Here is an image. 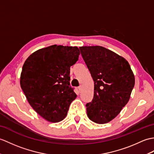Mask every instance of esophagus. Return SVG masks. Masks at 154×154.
Instances as JSON below:
<instances>
[{
	"label": "esophagus",
	"mask_w": 154,
	"mask_h": 154,
	"mask_svg": "<svg viewBox=\"0 0 154 154\" xmlns=\"http://www.w3.org/2000/svg\"><path fill=\"white\" fill-rule=\"evenodd\" d=\"M78 89H79V92H81L82 91V89H83V87H82V86L81 85V86H79V87H78Z\"/></svg>",
	"instance_id": "34e87169"
}]
</instances>
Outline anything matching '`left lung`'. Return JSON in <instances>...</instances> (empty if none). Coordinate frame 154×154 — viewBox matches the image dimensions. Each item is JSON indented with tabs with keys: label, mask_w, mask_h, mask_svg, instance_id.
Segmentation results:
<instances>
[{
	"label": "left lung",
	"mask_w": 154,
	"mask_h": 154,
	"mask_svg": "<svg viewBox=\"0 0 154 154\" xmlns=\"http://www.w3.org/2000/svg\"><path fill=\"white\" fill-rule=\"evenodd\" d=\"M79 49L94 82L93 99L86 105L87 116L96 123H109L129 100L134 73L126 59L109 49L100 46Z\"/></svg>",
	"instance_id": "obj_1"
}]
</instances>
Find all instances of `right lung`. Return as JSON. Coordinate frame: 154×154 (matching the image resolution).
Listing matches in <instances>:
<instances>
[{
  "mask_svg": "<svg viewBox=\"0 0 154 154\" xmlns=\"http://www.w3.org/2000/svg\"><path fill=\"white\" fill-rule=\"evenodd\" d=\"M79 54L77 46L54 45L34 52L25 61L21 88L32 108L49 122L62 121L77 97L69 87V70Z\"/></svg>",
  "mask_w": 154,
  "mask_h": 154,
  "instance_id": "obj_1",
  "label": "right lung"
}]
</instances>
